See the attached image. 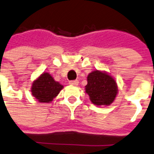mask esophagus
Here are the masks:
<instances>
[{"instance_id": "34e87169", "label": "esophagus", "mask_w": 154, "mask_h": 154, "mask_svg": "<svg viewBox=\"0 0 154 154\" xmlns=\"http://www.w3.org/2000/svg\"><path fill=\"white\" fill-rule=\"evenodd\" d=\"M69 84L72 85V86H77L79 84V81L78 80H71V81H69Z\"/></svg>"}]
</instances>
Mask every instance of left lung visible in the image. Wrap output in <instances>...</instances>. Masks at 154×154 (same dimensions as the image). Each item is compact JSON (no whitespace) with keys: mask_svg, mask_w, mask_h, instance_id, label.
Returning a JSON list of instances; mask_svg holds the SVG:
<instances>
[{"mask_svg":"<svg viewBox=\"0 0 154 154\" xmlns=\"http://www.w3.org/2000/svg\"><path fill=\"white\" fill-rule=\"evenodd\" d=\"M85 90L92 103L97 106L110 105L115 100L118 86L111 75L98 70L94 71L89 74Z\"/></svg>","mask_w":154,"mask_h":154,"instance_id":"obj_1","label":"left lung"}]
</instances>
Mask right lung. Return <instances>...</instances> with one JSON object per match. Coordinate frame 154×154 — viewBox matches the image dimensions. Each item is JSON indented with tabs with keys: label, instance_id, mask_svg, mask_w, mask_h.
Returning <instances> with one entry per match:
<instances>
[{
	"label": "right lung",
	"instance_id": "1",
	"mask_svg": "<svg viewBox=\"0 0 154 154\" xmlns=\"http://www.w3.org/2000/svg\"><path fill=\"white\" fill-rule=\"evenodd\" d=\"M63 88L47 72H44L32 83V96L40 103H49L57 97Z\"/></svg>",
	"mask_w": 154,
	"mask_h": 154
}]
</instances>
